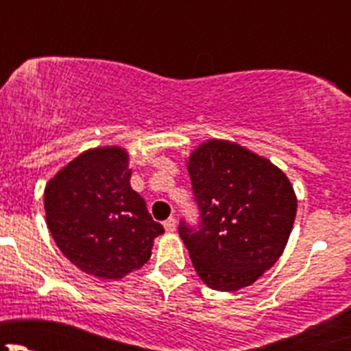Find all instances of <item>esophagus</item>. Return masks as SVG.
Listing matches in <instances>:
<instances>
[{
  "mask_svg": "<svg viewBox=\"0 0 351 351\" xmlns=\"http://www.w3.org/2000/svg\"><path fill=\"white\" fill-rule=\"evenodd\" d=\"M165 229H166V232H175L176 231V219L169 217L168 221H165Z\"/></svg>",
  "mask_w": 351,
  "mask_h": 351,
  "instance_id": "obj_1",
  "label": "esophagus"
}]
</instances>
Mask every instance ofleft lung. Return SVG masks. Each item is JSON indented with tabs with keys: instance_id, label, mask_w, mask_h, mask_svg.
<instances>
[{
	"instance_id": "8db88e82",
	"label": "left lung",
	"mask_w": 351,
	"mask_h": 351,
	"mask_svg": "<svg viewBox=\"0 0 351 351\" xmlns=\"http://www.w3.org/2000/svg\"><path fill=\"white\" fill-rule=\"evenodd\" d=\"M200 229L180 226L205 285L234 292L254 284L284 253L297 212L287 175L270 159L226 139H208L186 159Z\"/></svg>"
}]
</instances>
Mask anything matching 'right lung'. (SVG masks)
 Segmentation results:
<instances>
[{
  "instance_id": "right-lung-1",
  "label": "right lung",
  "mask_w": 351,
  "mask_h": 351,
  "mask_svg": "<svg viewBox=\"0 0 351 351\" xmlns=\"http://www.w3.org/2000/svg\"><path fill=\"white\" fill-rule=\"evenodd\" d=\"M130 175L123 147H93L59 169L44 190L45 221L61 253L104 280L139 270L165 232L130 186Z\"/></svg>"
}]
</instances>
